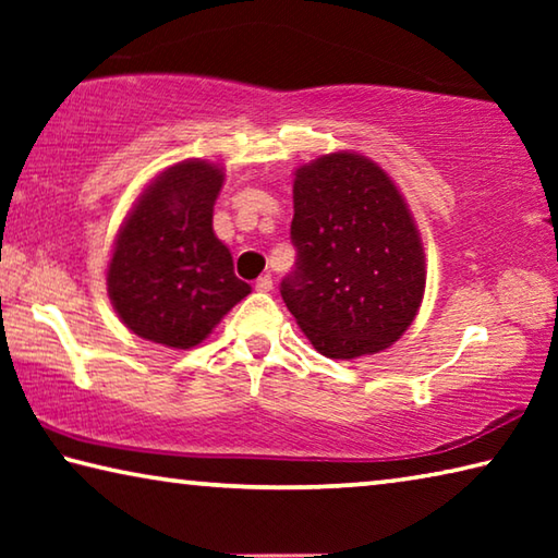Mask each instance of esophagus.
Here are the masks:
<instances>
[{
	"label": "esophagus",
	"mask_w": 558,
	"mask_h": 558,
	"mask_svg": "<svg viewBox=\"0 0 558 558\" xmlns=\"http://www.w3.org/2000/svg\"><path fill=\"white\" fill-rule=\"evenodd\" d=\"M256 290H258V292H270V290H272V278H270V276H260V278L256 280Z\"/></svg>",
	"instance_id": "1"
}]
</instances>
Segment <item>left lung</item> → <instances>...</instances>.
<instances>
[{
	"mask_svg": "<svg viewBox=\"0 0 558 558\" xmlns=\"http://www.w3.org/2000/svg\"><path fill=\"white\" fill-rule=\"evenodd\" d=\"M295 270L280 295L319 354L384 352L418 313L426 258L391 177L354 153L302 165L292 184Z\"/></svg>",
	"mask_w": 558,
	"mask_h": 558,
	"instance_id": "obj_1",
	"label": "left lung"
}]
</instances>
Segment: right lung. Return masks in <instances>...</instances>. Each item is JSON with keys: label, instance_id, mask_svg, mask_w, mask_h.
Listing matches in <instances>:
<instances>
[{"label": "right lung", "instance_id": "obj_1", "mask_svg": "<svg viewBox=\"0 0 558 558\" xmlns=\"http://www.w3.org/2000/svg\"><path fill=\"white\" fill-rule=\"evenodd\" d=\"M221 184L219 167L186 159L159 174L122 221L108 295L137 337L192 349L251 292L211 226Z\"/></svg>", "mask_w": 558, "mask_h": 558}]
</instances>
